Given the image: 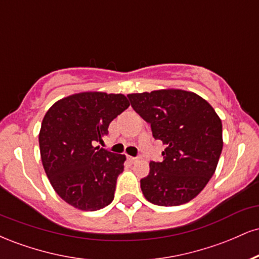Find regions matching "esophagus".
Masks as SVG:
<instances>
[{"instance_id": "obj_1", "label": "esophagus", "mask_w": 259, "mask_h": 259, "mask_svg": "<svg viewBox=\"0 0 259 259\" xmlns=\"http://www.w3.org/2000/svg\"><path fill=\"white\" fill-rule=\"evenodd\" d=\"M140 159V157H129V160L132 163H136Z\"/></svg>"}]
</instances>
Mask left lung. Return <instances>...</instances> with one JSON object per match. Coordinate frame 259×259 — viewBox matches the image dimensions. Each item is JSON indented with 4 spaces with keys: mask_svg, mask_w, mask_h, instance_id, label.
<instances>
[{
    "mask_svg": "<svg viewBox=\"0 0 259 259\" xmlns=\"http://www.w3.org/2000/svg\"><path fill=\"white\" fill-rule=\"evenodd\" d=\"M134 111L165 145L162 162H151L140 180L142 194L157 206L195 198L214 174L223 150L222 120L213 107L190 91L157 90L127 95Z\"/></svg>",
    "mask_w": 259,
    "mask_h": 259,
    "instance_id": "left-lung-1",
    "label": "left lung"
}]
</instances>
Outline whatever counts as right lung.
Masks as SVG:
<instances>
[{
  "instance_id": "1",
  "label": "right lung",
  "mask_w": 259,
  "mask_h": 259,
  "mask_svg": "<svg viewBox=\"0 0 259 259\" xmlns=\"http://www.w3.org/2000/svg\"><path fill=\"white\" fill-rule=\"evenodd\" d=\"M130 106L121 94L81 92L57 101L38 134L41 160L59 197L81 210H97L114 198L124 154L95 147L109 123Z\"/></svg>"
}]
</instances>
